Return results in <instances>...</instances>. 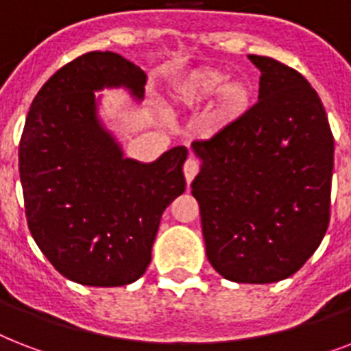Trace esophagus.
Here are the masks:
<instances>
[{
    "label": "esophagus",
    "mask_w": 351,
    "mask_h": 351,
    "mask_svg": "<svg viewBox=\"0 0 351 351\" xmlns=\"http://www.w3.org/2000/svg\"><path fill=\"white\" fill-rule=\"evenodd\" d=\"M197 173H198V162L195 158H187L186 164H184V176H186L187 186L195 180Z\"/></svg>",
    "instance_id": "obj_1"
}]
</instances>
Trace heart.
<instances>
[{
	"label": "heart",
	"instance_id": "b5f03b06",
	"mask_svg": "<svg viewBox=\"0 0 351 351\" xmlns=\"http://www.w3.org/2000/svg\"><path fill=\"white\" fill-rule=\"evenodd\" d=\"M215 96L211 123L217 131L231 129L247 117L255 93L244 80H228L222 69H197L176 85L175 100L184 107H198Z\"/></svg>",
	"mask_w": 351,
	"mask_h": 351
}]
</instances>
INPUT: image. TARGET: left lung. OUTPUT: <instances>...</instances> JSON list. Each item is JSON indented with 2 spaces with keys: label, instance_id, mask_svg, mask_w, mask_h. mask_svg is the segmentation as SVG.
Listing matches in <instances>:
<instances>
[{
  "label": "left lung",
  "instance_id": "8db88e82",
  "mask_svg": "<svg viewBox=\"0 0 351 351\" xmlns=\"http://www.w3.org/2000/svg\"><path fill=\"white\" fill-rule=\"evenodd\" d=\"M247 58L262 74L258 104L231 129L191 143L200 160L191 193L211 266L231 282L271 284L299 271L326 233L333 136L302 74Z\"/></svg>",
  "mask_w": 351,
  "mask_h": 351
}]
</instances>
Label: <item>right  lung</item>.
<instances>
[{
  "mask_svg": "<svg viewBox=\"0 0 351 351\" xmlns=\"http://www.w3.org/2000/svg\"><path fill=\"white\" fill-rule=\"evenodd\" d=\"M147 74L111 51L67 63L36 95L19 142V178L32 239L84 286L142 277L165 208L186 191L184 145L154 162L127 158L100 117L104 89L143 100Z\"/></svg>",
  "mask_w": 351,
  "mask_h": 351,
  "instance_id": "right-lung-1",
  "label": "right lung"
}]
</instances>
